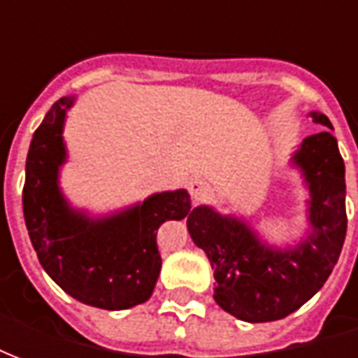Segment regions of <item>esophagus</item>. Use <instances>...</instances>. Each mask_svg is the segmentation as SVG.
I'll return each instance as SVG.
<instances>
[{
    "instance_id": "obj_1",
    "label": "esophagus",
    "mask_w": 358,
    "mask_h": 358,
    "mask_svg": "<svg viewBox=\"0 0 358 358\" xmlns=\"http://www.w3.org/2000/svg\"><path fill=\"white\" fill-rule=\"evenodd\" d=\"M187 189H189V195L194 201H205L209 199L213 189H210L209 182H205L203 178H194L189 184H187Z\"/></svg>"
}]
</instances>
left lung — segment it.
<instances>
[{
    "instance_id": "obj_1",
    "label": "left lung",
    "mask_w": 358,
    "mask_h": 358,
    "mask_svg": "<svg viewBox=\"0 0 358 358\" xmlns=\"http://www.w3.org/2000/svg\"><path fill=\"white\" fill-rule=\"evenodd\" d=\"M316 124L331 122L310 113ZM330 130L313 134L293 155L310 192L313 232L295 249H272L243 220L195 207L187 230L215 270L218 307L245 322H272L305 305L328 280L345 241V164Z\"/></svg>"
}]
</instances>
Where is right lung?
I'll return each instance as SVG.
<instances>
[{"label":"right lung","mask_w":358,"mask_h":358,"mask_svg":"<svg viewBox=\"0 0 358 358\" xmlns=\"http://www.w3.org/2000/svg\"><path fill=\"white\" fill-rule=\"evenodd\" d=\"M74 97H61L32 136L22 187L28 236L40 264L71 297L122 310L151 297L161 272L157 230L192 213L186 189L163 192L107 218L69 207L57 186L65 163L63 122Z\"/></svg>","instance_id":"obj_1"}]
</instances>
